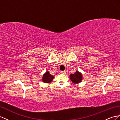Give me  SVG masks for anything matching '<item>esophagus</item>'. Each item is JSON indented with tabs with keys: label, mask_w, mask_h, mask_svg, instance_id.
<instances>
[{
	"label": "esophagus",
	"mask_w": 120,
	"mask_h": 120,
	"mask_svg": "<svg viewBox=\"0 0 120 120\" xmlns=\"http://www.w3.org/2000/svg\"><path fill=\"white\" fill-rule=\"evenodd\" d=\"M61 73H62V74H65V71H61Z\"/></svg>",
	"instance_id": "34e87169"
}]
</instances>
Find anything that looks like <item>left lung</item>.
Wrapping results in <instances>:
<instances>
[{
	"mask_svg": "<svg viewBox=\"0 0 120 120\" xmlns=\"http://www.w3.org/2000/svg\"><path fill=\"white\" fill-rule=\"evenodd\" d=\"M69 76L71 81L74 84H78L79 82H81L82 79V73L78 70L73 74L70 75Z\"/></svg>",
	"mask_w": 120,
	"mask_h": 120,
	"instance_id": "obj_1",
	"label": "left lung"
}]
</instances>
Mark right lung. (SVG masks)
I'll return each instance as SVG.
<instances>
[{
  "mask_svg": "<svg viewBox=\"0 0 120 120\" xmlns=\"http://www.w3.org/2000/svg\"><path fill=\"white\" fill-rule=\"evenodd\" d=\"M54 79V76L51 75L49 71H46L45 74L43 75L42 80L43 82L45 83H49L51 82Z\"/></svg>",
  "mask_w": 120,
  "mask_h": 120,
  "instance_id": "1",
  "label": "right lung"
}]
</instances>
